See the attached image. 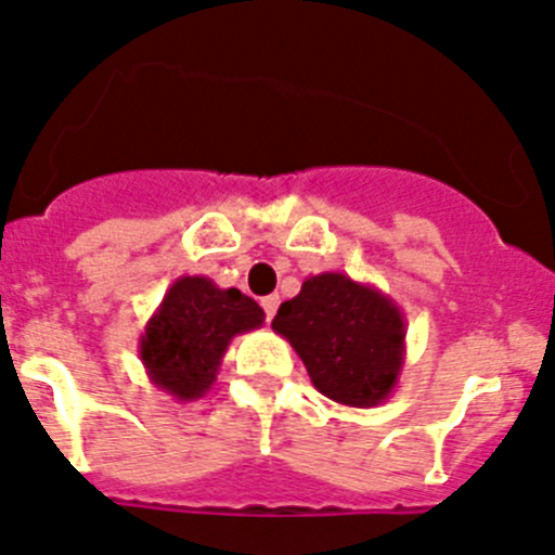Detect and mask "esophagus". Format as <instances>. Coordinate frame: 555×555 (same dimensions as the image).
<instances>
[{
  "instance_id": "obj_1",
  "label": "esophagus",
  "mask_w": 555,
  "mask_h": 555,
  "mask_svg": "<svg viewBox=\"0 0 555 555\" xmlns=\"http://www.w3.org/2000/svg\"><path fill=\"white\" fill-rule=\"evenodd\" d=\"M262 309H266V318L273 320V314H276L279 309V295H268V298H262Z\"/></svg>"
}]
</instances>
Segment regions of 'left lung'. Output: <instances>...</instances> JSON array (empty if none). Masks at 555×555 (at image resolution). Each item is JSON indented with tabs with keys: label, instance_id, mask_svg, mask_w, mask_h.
<instances>
[{
	"label": "left lung",
	"instance_id": "8db88e82",
	"mask_svg": "<svg viewBox=\"0 0 555 555\" xmlns=\"http://www.w3.org/2000/svg\"><path fill=\"white\" fill-rule=\"evenodd\" d=\"M271 328L301 356L314 388L348 408H375L405 364V318L386 293L345 273L309 276Z\"/></svg>",
	"mask_w": 555,
	"mask_h": 555
}]
</instances>
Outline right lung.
Wrapping results in <instances>:
<instances>
[{
  "mask_svg": "<svg viewBox=\"0 0 555 555\" xmlns=\"http://www.w3.org/2000/svg\"><path fill=\"white\" fill-rule=\"evenodd\" d=\"M262 323V307L241 289H221L207 276H180L144 325L139 359L150 383L175 400H199L216 383L230 341Z\"/></svg>",
  "mask_w": 555,
  "mask_h": 555,
  "instance_id": "1",
  "label": "right lung"
}]
</instances>
